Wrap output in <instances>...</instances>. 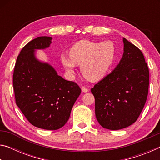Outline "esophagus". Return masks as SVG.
<instances>
[{"mask_svg": "<svg viewBox=\"0 0 160 160\" xmlns=\"http://www.w3.org/2000/svg\"><path fill=\"white\" fill-rule=\"evenodd\" d=\"M81 90H82V92H85V93H86V92H88L89 91L88 90V89H87L85 87H82V88H81Z\"/></svg>", "mask_w": 160, "mask_h": 160, "instance_id": "1", "label": "esophagus"}]
</instances>
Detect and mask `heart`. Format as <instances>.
Here are the masks:
<instances>
[{"instance_id":"b5f03b06","label":"heart","mask_w":160,"mask_h":160,"mask_svg":"<svg viewBox=\"0 0 160 160\" xmlns=\"http://www.w3.org/2000/svg\"><path fill=\"white\" fill-rule=\"evenodd\" d=\"M70 56L62 54L61 61L69 74H73L80 64L82 75L90 81L106 76L116 59V50L112 42H94L82 40L70 48Z\"/></svg>"}]
</instances>
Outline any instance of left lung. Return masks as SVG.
I'll return each instance as SVG.
<instances>
[{
	"mask_svg": "<svg viewBox=\"0 0 160 160\" xmlns=\"http://www.w3.org/2000/svg\"><path fill=\"white\" fill-rule=\"evenodd\" d=\"M123 53L112 72L91 89L103 128L120 130L135 123L148 94L149 70L138 48L123 38Z\"/></svg>",
	"mask_w": 160,
	"mask_h": 160,
	"instance_id": "left-lung-1",
	"label": "left lung"
}]
</instances>
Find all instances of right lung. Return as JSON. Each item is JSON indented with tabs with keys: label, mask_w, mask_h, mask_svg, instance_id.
Instances as JSON below:
<instances>
[{
	"label": "right lung",
	"mask_w": 160,
	"mask_h": 160,
	"mask_svg": "<svg viewBox=\"0 0 160 160\" xmlns=\"http://www.w3.org/2000/svg\"><path fill=\"white\" fill-rule=\"evenodd\" d=\"M51 40L39 37L25 45L13 73L18 107L29 123L45 130H57L66 123L81 93L76 83L63 79L51 65L37 58V50L49 47Z\"/></svg>",
	"instance_id": "add662e5"
}]
</instances>
